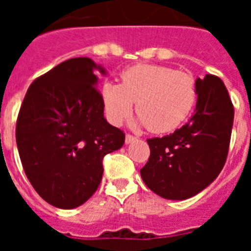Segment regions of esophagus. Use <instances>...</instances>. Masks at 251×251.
Instances as JSON below:
<instances>
[{
	"mask_svg": "<svg viewBox=\"0 0 251 251\" xmlns=\"http://www.w3.org/2000/svg\"><path fill=\"white\" fill-rule=\"evenodd\" d=\"M136 141V137L130 136V134H127L126 136V145H129V143H132V142Z\"/></svg>",
	"mask_w": 251,
	"mask_h": 251,
	"instance_id": "34e87169",
	"label": "esophagus"
}]
</instances>
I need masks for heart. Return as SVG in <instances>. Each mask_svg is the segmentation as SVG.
Segmentation results:
<instances>
[{
    "label": "heart",
    "instance_id": "b5f03b06",
    "mask_svg": "<svg viewBox=\"0 0 251 251\" xmlns=\"http://www.w3.org/2000/svg\"><path fill=\"white\" fill-rule=\"evenodd\" d=\"M121 77L122 84L108 81L101 88L105 117L114 126L129 117L136 103V126L171 132L187 118L196 100L191 75L167 66L142 64L124 70Z\"/></svg>",
    "mask_w": 251,
    "mask_h": 251
}]
</instances>
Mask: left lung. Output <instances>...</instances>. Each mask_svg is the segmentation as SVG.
I'll return each mask as SVG.
<instances>
[{
	"label": "left lung",
	"instance_id": "8db88e82",
	"mask_svg": "<svg viewBox=\"0 0 251 251\" xmlns=\"http://www.w3.org/2000/svg\"><path fill=\"white\" fill-rule=\"evenodd\" d=\"M191 119L162 138L148 139L151 156L141 170L150 190L167 200H186L214 182L225 165L234 106L223 80L197 77Z\"/></svg>",
	"mask_w": 251,
	"mask_h": 251
}]
</instances>
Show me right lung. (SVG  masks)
<instances>
[{"label": "right lung", "instance_id": "add662e5", "mask_svg": "<svg viewBox=\"0 0 251 251\" xmlns=\"http://www.w3.org/2000/svg\"><path fill=\"white\" fill-rule=\"evenodd\" d=\"M99 72L89 57L59 64L31 84L16 124V143L28 181L46 202L75 208L93 196L103 158L126 136L104 117Z\"/></svg>", "mask_w": 251, "mask_h": 251}]
</instances>
